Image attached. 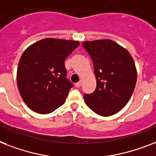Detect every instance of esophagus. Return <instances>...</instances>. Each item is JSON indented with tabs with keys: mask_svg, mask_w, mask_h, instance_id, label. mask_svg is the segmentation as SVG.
I'll use <instances>...</instances> for the list:
<instances>
[{
	"mask_svg": "<svg viewBox=\"0 0 156 156\" xmlns=\"http://www.w3.org/2000/svg\"><path fill=\"white\" fill-rule=\"evenodd\" d=\"M82 84V81H79L78 82L75 83V87H80Z\"/></svg>",
	"mask_w": 156,
	"mask_h": 156,
	"instance_id": "esophagus-1",
	"label": "esophagus"
}]
</instances>
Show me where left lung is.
I'll return each mask as SVG.
<instances>
[{
	"label": "left lung",
	"instance_id": "left-lung-1",
	"mask_svg": "<svg viewBox=\"0 0 156 156\" xmlns=\"http://www.w3.org/2000/svg\"><path fill=\"white\" fill-rule=\"evenodd\" d=\"M83 47L94 63L97 86L85 94L86 104L101 116H111L128 102L135 90L137 71L132 57L115 41L104 39L84 41Z\"/></svg>",
	"mask_w": 156,
	"mask_h": 156
}]
</instances>
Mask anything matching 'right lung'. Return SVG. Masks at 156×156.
I'll use <instances>...</instances> for the list:
<instances>
[{
  "mask_svg": "<svg viewBox=\"0 0 156 156\" xmlns=\"http://www.w3.org/2000/svg\"><path fill=\"white\" fill-rule=\"evenodd\" d=\"M80 43L45 38L21 55L16 72L17 87L25 103L39 114H49L66 102L73 84L66 78L65 60Z\"/></svg>",
  "mask_w": 156,
  "mask_h": 156,
  "instance_id": "add662e5",
  "label": "right lung"
}]
</instances>
